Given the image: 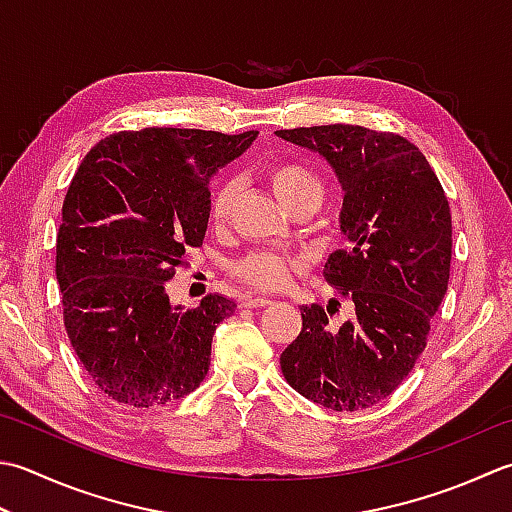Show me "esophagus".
I'll use <instances>...</instances> for the list:
<instances>
[{"label":"esophagus","mask_w":512,"mask_h":512,"mask_svg":"<svg viewBox=\"0 0 512 512\" xmlns=\"http://www.w3.org/2000/svg\"><path fill=\"white\" fill-rule=\"evenodd\" d=\"M242 304H244L246 308H264V306H270V304H273V299H268V297H253V295H246Z\"/></svg>","instance_id":"34e87169"}]
</instances>
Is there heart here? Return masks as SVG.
Wrapping results in <instances>:
<instances>
[{
	"label": "heart",
	"mask_w": 512,
	"mask_h": 512,
	"mask_svg": "<svg viewBox=\"0 0 512 512\" xmlns=\"http://www.w3.org/2000/svg\"><path fill=\"white\" fill-rule=\"evenodd\" d=\"M270 186H273L275 195L282 199L286 208L304 197H317L322 202L324 186L313 170L302 164H277L268 170ZM237 182L235 179H226L219 184L213 195H210L208 204V217L213 224H224L230 208L235 204L237 197ZM304 266L302 259L290 253H279V250H257L250 253L233 264V273L244 279L246 284L262 288V290H277L284 288L290 277H293L299 268Z\"/></svg>",
	"instance_id": "1"
}]
</instances>
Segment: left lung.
Masks as SVG:
<instances>
[{
    "mask_svg": "<svg viewBox=\"0 0 512 512\" xmlns=\"http://www.w3.org/2000/svg\"><path fill=\"white\" fill-rule=\"evenodd\" d=\"M275 135L324 157L344 190L339 230L348 246L328 255L324 277L355 304L339 328L328 324V308L302 306V333L279 357L282 373L299 395L330 410L370 408L413 370L446 295L448 199L402 135L350 124Z\"/></svg>",
    "mask_w": 512,
    "mask_h": 512,
    "instance_id": "obj_1",
    "label": "left lung"
}]
</instances>
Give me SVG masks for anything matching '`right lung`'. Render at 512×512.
I'll use <instances>...</instances> for the list:
<instances>
[{
  "label": "right lung",
  "instance_id": "obj_1",
  "mask_svg": "<svg viewBox=\"0 0 512 512\" xmlns=\"http://www.w3.org/2000/svg\"><path fill=\"white\" fill-rule=\"evenodd\" d=\"M197 128L124 130L79 164L62 206L55 273L79 362L119 404L155 408L204 382L219 322L237 304L173 306L166 282L208 228L210 177L257 139Z\"/></svg>",
  "mask_w": 512,
  "mask_h": 512
}]
</instances>
